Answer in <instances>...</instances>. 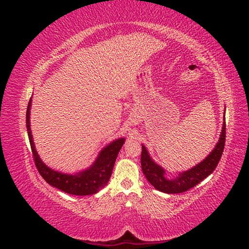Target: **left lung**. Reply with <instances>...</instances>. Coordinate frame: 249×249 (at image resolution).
<instances>
[{"mask_svg": "<svg viewBox=\"0 0 249 249\" xmlns=\"http://www.w3.org/2000/svg\"><path fill=\"white\" fill-rule=\"evenodd\" d=\"M224 144L225 123H223L219 141H218L215 148L212 150V153H211L202 162L197 164L196 166H194L190 170L179 173V175L173 179H168L165 178L164 169L152 160V158L149 157L145 146L142 145L141 168L143 171V175L145 176L148 182L152 184L157 190L169 194L183 193L187 190L191 189L194 186H196L202 179H205L215 170L222 156Z\"/></svg>", "mask_w": 249, "mask_h": 249, "instance_id": "obj_1", "label": "left lung"}]
</instances>
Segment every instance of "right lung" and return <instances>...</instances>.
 Here are the masks:
<instances>
[{
	"label": "right lung",
	"instance_id": "add662e5",
	"mask_svg": "<svg viewBox=\"0 0 249 249\" xmlns=\"http://www.w3.org/2000/svg\"><path fill=\"white\" fill-rule=\"evenodd\" d=\"M31 101L32 100L30 99L26 114L27 131L30 145H31L32 149V155L34 158L35 166L37 170H38L39 175L43 178V179L53 187H56L61 191H64L65 193L81 195V196H83V195L94 194L103 189L109 182L117 155L120 148L124 145V139L120 138L110 143L107 147H105L102 150L100 156L97 157L96 161L91 167L85 171L78 173V175L71 176L54 171L49 168L46 164H43L38 154L35 150L33 137L31 135V127H30V108H31Z\"/></svg>",
	"mask_w": 249,
	"mask_h": 249
}]
</instances>
